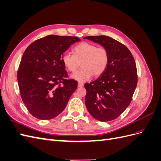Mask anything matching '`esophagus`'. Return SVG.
Returning a JSON list of instances; mask_svg holds the SVG:
<instances>
[{"label": "esophagus", "mask_w": 161, "mask_h": 161, "mask_svg": "<svg viewBox=\"0 0 161 161\" xmlns=\"http://www.w3.org/2000/svg\"><path fill=\"white\" fill-rule=\"evenodd\" d=\"M83 85H84V84L82 83V82H78V86L79 87H82V86H83Z\"/></svg>", "instance_id": "esophagus-1"}]
</instances>
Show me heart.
<instances>
[{
	"instance_id": "obj_1",
	"label": "heart",
	"mask_w": 161,
	"mask_h": 161,
	"mask_svg": "<svg viewBox=\"0 0 161 161\" xmlns=\"http://www.w3.org/2000/svg\"><path fill=\"white\" fill-rule=\"evenodd\" d=\"M74 55L66 52L62 56V62L66 69L75 72L81 63L82 69L72 74L71 78L80 82L89 80L93 76H101L109 64V52L103 47L94 43L82 42L73 48Z\"/></svg>"
}]
</instances>
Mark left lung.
Returning <instances> with one entry per match:
<instances>
[{"label": "left lung", "mask_w": 161, "mask_h": 161, "mask_svg": "<svg viewBox=\"0 0 161 161\" xmlns=\"http://www.w3.org/2000/svg\"><path fill=\"white\" fill-rule=\"evenodd\" d=\"M84 39L99 43L108 50L109 56L105 71L95 81L85 85L86 109L97 120H114L128 108L137 86L134 58L127 47L110 37L86 36Z\"/></svg>", "instance_id": "obj_1"}]
</instances>
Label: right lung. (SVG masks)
<instances>
[{
    "instance_id": "right-lung-1",
    "label": "right lung",
    "mask_w": 161,
    "mask_h": 161,
    "mask_svg": "<svg viewBox=\"0 0 161 161\" xmlns=\"http://www.w3.org/2000/svg\"><path fill=\"white\" fill-rule=\"evenodd\" d=\"M77 37L50 35L33 42L24 52L17 72L22 101L39 119L54 118L63 111L77 82L68 77L62 56Z\"/></svg>"
}]
</instances>
